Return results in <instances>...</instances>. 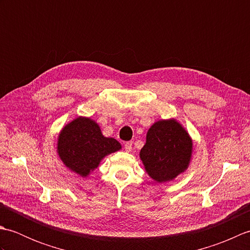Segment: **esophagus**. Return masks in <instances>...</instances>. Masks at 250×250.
I'll list each match as a JSON object with an SVG mask.
<instances>
[{"mask_svg": "<svg viewBox=\"0 0 250 250\" xmlns=\"http://www.w3.org/2000/svg\"><path fill=\"white\" fill-rule=\"evenodd\" d=\"M125 151H128V152L132 150V142L125 143Z\"/></svg>", "mask_w": 250, "mask_h": 250, "instance_id": "esophagus-1", "label": "esophagus"}]
</instances>
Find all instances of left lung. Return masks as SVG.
Returning <instances> with one entry per match:
<instances>
[{
	"label": "left lung",
	"instance_id": "left-lung-1",
	"mask_svg": "<svg viewBox=\"0 0 250 250\" xmlns=\"http://www.w3.org/2000/svg\"><path fill=\"white\" fill-rule=\"evenodd\" d=\"M191 149L192 142L178 122L161 120L148 130L140 156L149 176L163 183L187 168Z\"/></svg>",
	"mask_w": 250,
	"mask_h": 250
}]
</instances>
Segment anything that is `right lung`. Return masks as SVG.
<instances>
[{
	"mask_svg": "<svg viewBox=\"0 0 250 250\" xmlns=\"http://www.w3.org/2000/svg\"><path fill=\"white\" fill-rule=\"evenodd\" d=\"M120 148L119 142L102 135L94 121L82 117L65 125L58 141V152L63 163L83 177L98 167L105 156Z\"/></svg>",
	"mask_w": 250,
	"mask_h": 250,
	"instance_id": "obj_1",
	"label": "right lung"
}]
</instances>
